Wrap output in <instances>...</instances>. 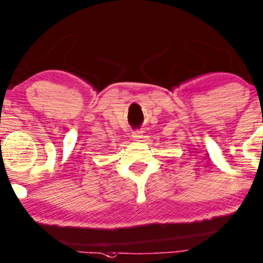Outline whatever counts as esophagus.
<instances>
[{
  "label": "esophagus",
  "instance_id": "1",
  "mask_svg": "<svg viewBox=\"0 0 263 263\" xmlns=\"http://www.w3.org/2000/svg\"><path fill=\"white\" fill-rule=\"evenodd\" d=\"M141 130H136V132H134V133H133V139H134L135 140V141H139V140L140 139H141Z\"/></svg>",
  "mask_w": 263,
  "mask_h": 263
}]
</instances>
